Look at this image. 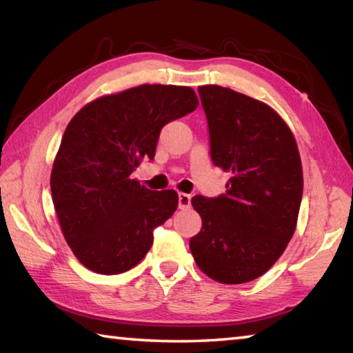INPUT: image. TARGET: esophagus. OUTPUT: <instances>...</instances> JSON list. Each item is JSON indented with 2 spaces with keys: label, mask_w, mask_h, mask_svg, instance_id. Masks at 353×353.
I'll list each match as a JSON object with an SVG mask.
<instances>
[{
  "label": "esophagus",
  "mask_w": 353,
  "mask_h": 353,
  "mask_svg": "<svg viewBox=\"0 0 353 353\" xmlns=\"http://www.w3.org/2000/svg\"><path fill=\"white\" fill-rule=\"evenodd\" d=\"M191 207V196L187 193H179V208L188 210Z\"/></svg>",
  "instance_id": "esophagus-1"
}]
</instances>
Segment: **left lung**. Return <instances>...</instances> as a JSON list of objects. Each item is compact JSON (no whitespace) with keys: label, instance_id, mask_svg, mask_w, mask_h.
<instances>
[{"label":"left lung","instance_id":"1","mask_svg":"<svg viewBox=\"0 0 353 353\" xmlns=\"http://www.w3.org/2000/svg\"><path fill=\"white\" fill-rule=\"evenodd\" d=\"M210 154L228 171L225 194L194 196L202 230L190 239L197 267L222 284L264 274L296 228L303 165L290 128L262 101L233 89L199 86Z\"/></svg>","mask_w":353,"mask_h":353}]
</instances>
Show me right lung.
I'll return each instance as SVG.
<instances>
[{
  "label": "right lung",
  "instance_id": "obj_1",
  "mask_svg": "<svg viewBox=\"0 0 353 353\" xmlns=\"http://www.w3.org/2000/svg\"><path fill=\"white\" fill-rule=\"evenodd\" d=\"M197 106L188 86L140 85L91 101L69 121L50 191L63 236L89 270L123 273L148 253L179 196L148 190L131 174L154 159L162 128Z\"/></svg>",
  "mask_w": 353,
  "mask_h": 353
}]
</instances>
